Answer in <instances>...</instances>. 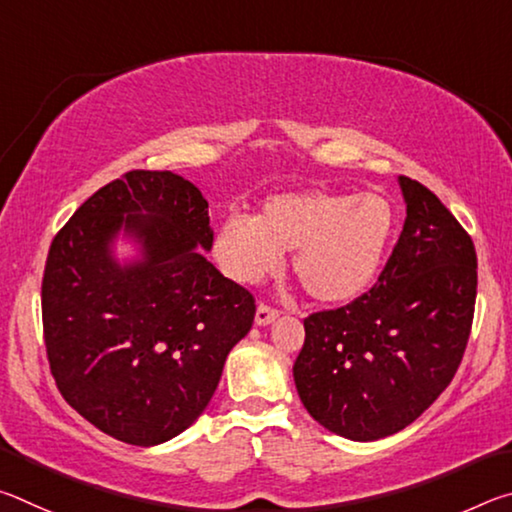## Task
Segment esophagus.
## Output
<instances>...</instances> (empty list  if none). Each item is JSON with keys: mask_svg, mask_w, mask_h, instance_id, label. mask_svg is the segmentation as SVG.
I'll use <instances>...</instances> for the list:
<instances>
[{"mask_svg": "<svg viewBox=\"0 0 512 512\" xmlns=\"http://www.w3.org/2000/svg\"><path fill=\"white\" fill-rule=\"evenodd\" d=\"M277 316H280V311L277 309H271L266 305H259L257 311H255V325L264 327V325H271L273 320H277Z\"/></svg>", "mask_w": 512, "mask_h": 512, "instance_id": "obj_1", "label": "esophagus"}]
</instances>
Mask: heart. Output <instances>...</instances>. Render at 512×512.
<instances>
[{
  "label": "heart",
  "mask_w": 512,
  "mask_h": 512,
  "mask_svg": "<svg viewBox=\"0 0 512 512\" xmlns=\"http://www.w3.org/2000/svg\"><path fill=\"white\" fill-rule=\"evenodd\" d=\"M395 225V205L377 192L296 189L268 196L257 216H225L214 257L235 282L255 284L293 250L302 289L323 305H345L375 282Z\"/></svg>",
  "instance_id": "heart-1"
}]
</instances>
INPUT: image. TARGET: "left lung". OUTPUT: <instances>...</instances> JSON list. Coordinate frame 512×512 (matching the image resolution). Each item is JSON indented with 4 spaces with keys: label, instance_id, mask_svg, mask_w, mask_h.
Returning a JSON list of instances; mask_svg holds the SVG:
<instances>
[{
    "label": "left lung",
    "instance_id": "left-lung-1",
    "mask_svg": "<svg viewBox=\"0 0 512 512\" xmlns=\"http://www.w3.org/2000/svg\"><path fill=\"white\" fill-rule=\"evenodd\" d=\"M406 221L375 287L305 318L293 381L311 418L370 443L402 431L461 366L476 300V250L436 194L400 176Z\"/></svg>",
    "mask_w": 512,
    "mask_h": 512
}]
</instances>
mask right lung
I'll list each match as a JSON object with an SVG mask.
<instances>
[{
  "mask_svg": "<svg viewBox=\"0 0 512 512\" xmlns=\"http://www.w3.org/2000/svg\"><path fill=\"white\" fill-rule=\"evenodd\" d=\"M132 246L119 258L116 244ZM207 201L171 171H128L51 241L45 345L60 395L108 436L153 447L192 427L255 300L223 277Z\"/></svg>",
  "mask_w": 512,
  "mask_h": 512,
  "instance_id": "right-lung-1",
  "label": "right lung"
}]
</instances>
